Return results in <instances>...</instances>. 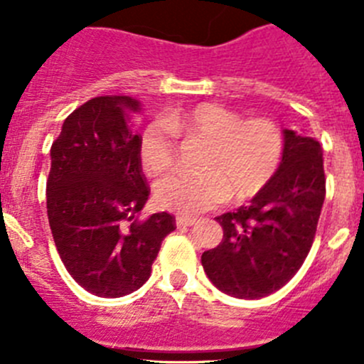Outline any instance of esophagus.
Instances as JSON below:
<instances>
[{"mask_svg": "<svg viewBox=\"0 0 364 364\" xmlns=\"http://www.w3.org/2000/svg\"><path fill=\"white\" fill-rule=\"evenodd\" d=\"M198 223V219H192V217H183L178 215L176 217V226L178 228H186V226H193V224Z\"/></svg>", "mask_w": 364, "mask_h": 364, "instance_id": "obj_1", "label": "esophagus"}]
</instances>
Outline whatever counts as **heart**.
<instances>
[{"label":"heart","mask_w":364,"mask_h":364,"mask_svg":"<svg viewBox=\"0 0 364 364\" xmlns=\"http://www.w3.org/2000/svg\"><path fill=\"white\" fill-rule=\"evenodd\" d=\"M174 134L206 138L203 171H172L154 185V199L171 212H205L230 196L250 198L267 185L284 154L277 125L264 118L240 120L219 104H198L172 111L151 122L138 141L140 161L147 172H159L174 158Z\"/></svg>","instance_id":"1"}]
</instances>
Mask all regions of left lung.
Instances as JSON below:
<instances>
[{
	"instance_id": "left-lung-1",
	"label": "left lung",
	"mask_w": 364,
	"mask_h": 364,
	"mask_svg": "<svg viewBox=\"0 0 364 364\" xmlns=\"http://www.w3.org/2000/svg\"><path fill=\"white\" fill-rule=\"evenodd\" d=\"M323 201L321 145L284 129V154L273 178L250 205L215 217L224 235L203 253L206 277L219 291L244 300L284 287L307 259Z\"/></svg>"
}]
</instances>
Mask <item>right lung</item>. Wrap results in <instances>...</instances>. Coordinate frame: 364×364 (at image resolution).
Instances as JSON below:
<instances>
[{
  "label": "right lung",
  "instance_id": "right-lung-1",
  "mask_svg": "<svg viewBox=\"0 0 364 364\" xmlns=\"http://www.w3.org/2000/svg\"><path fill=\"white\" fill-rule=\"evenodd\" d=\"M131 97H95L64 120L52 145L46 208L68 273L95 296L120 298L151 277L161 240L174 232L166 212L138 220L149 199L131 117Z\"/></svg>",
  "mask_w": 364,
  "mask_h": 364
}]
</instances>
